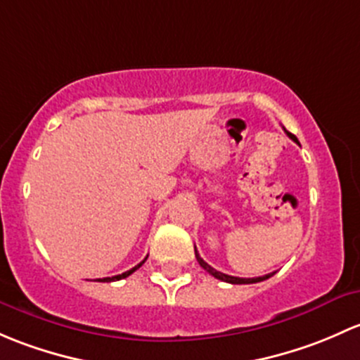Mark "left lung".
<instances>
[{
	"mask_svg": "<svg viewBox=\"0 0 360 360\" xmlns=\"http://www.w3.org/2000/svg\"><path fill=\"white\" fill-rule=\"evenodd\" d=\"M284 131L288 133V136H290V139L292 140V142H296V143H298V146H300L298 139H296V136L292 135V133L288 131L286 128H284ZM194 251H195V258H198L199 265H201L202 269H205L207 274H211V276H213V277H217V279L224 281V283H231V284H253V283H260V281H265V279H269V277H272L274 274H276V272H272V274H266V276H262V277H250V279H246V277H234V276H227V274H224V272H218V270H214L213 266H211V265H207V263H206L205 260H202L201 257H199V253H198V250H195V248H194Z\"/></svg>",
	"mask_w": 360,
	"mask_h": 360,
	"instance_id": "obj_1",
	"label": "left lung"
}]
</instances>
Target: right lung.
I'll return each instance as SVG.
<instances>
[{
  "mask_svg": "<svg viewBox=\"0 0 360 360\" xmlns=\"http://www.w3.org/2000/svg\"><path fill=\"white\" fill-rule=\"evenodd\" d=\"M146 260H147V257L143 258L142 262L139 263V265H135L133 266V269H129V270H126V272H123V274H120V276H112V277H103V279H97L98 283H112V281H120V279H124V277H128V276H131L133 272H135L136 269H140V266L143 265V263H146Z\"/></svg>",
  "mask_w": 360,
  "mask_h": 360,
  "instance_id": "right-lung-1",
  "label": "right lung"
}]
</instances>
